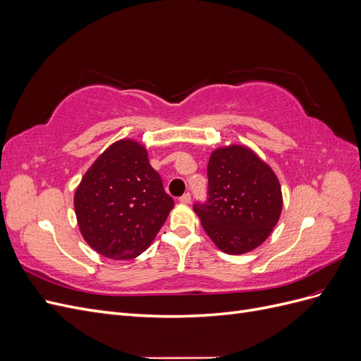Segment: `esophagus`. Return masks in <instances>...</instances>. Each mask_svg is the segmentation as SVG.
Wrapping results in <instances>:
<instances>
[{
	"instance_id": "obj_1",
	"label": "esophagus",
	"mask_w": 361,
	"mask_h": 361,
	"mask_svg": "<svg viewBox=\"0 0 361 361\" xmlns=\"http://www.w3.org/2000/svg\"><path fill=\"white\" fill-rule=\"evenodd\" d=\"M179 202L180 203H183V204H188V203H191V194L190 192H185L182 197L179 199Z\"/></svg>"
}]
</instances>
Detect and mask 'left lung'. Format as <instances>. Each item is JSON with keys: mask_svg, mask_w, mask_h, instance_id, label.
Segmentation results:
<instances>
[{"mask_svg": "<svg viewBox=\"0 0 361 361\" xmlns=\"http://www.w3.org/2000/svg\"><path fill=\"white\" fill-rule=\"evenodd\" d=\"M206 203H194L204 232L227 255L259 247L276 227L283 206L276 173L245 146L215 149L207 162Z\"/></svg>", "mask_w": 361, "mask_h": 361, "instance_id": "1", "label": "left lung"}]
</instances>
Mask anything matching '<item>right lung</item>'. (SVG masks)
I'll use <instances>...</instances> for the list:
<instances>
[{"mask_svg": "<svg viewBox=\"0 0 361 361\" xmlns=\"http://www.w3.org/2000/svg\"><path fill=\"white\" fill-rule=\"evenodd\" d=\"M73 204L85 243L105 257L126 260L152 244L174 202L149 164L146 147L128 138L92 164Z\"/></svg>", "mask_w": 361, "mask_h": 361, "instance_id": "1", "label": "right lung"}]
</instances>
